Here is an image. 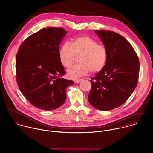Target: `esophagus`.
Wrapping results in <instances>:
<instances>
[{"instance_id":"1","label":"esophagus","mask_w":153,"mask_h":153,"mask_svg":"<svg viewBox=\"0 0 153 153\" xmlns=\"http://www.w3.org/2000/svg\"><path fill=\"white\" fill-rule=\"evenodd\" d=\"M82 79H76V80H75L74 81V82L75 83H76V84H77V83H79L80 82H82Z\"/></svg>"}]
</instances>
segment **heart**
Instances as JSON below:
<instances>
[{
    "mask_svg": "<svg viewBox=\"0 0 153 153\" xmlns=\"http://www.w3.org/2000/svg\"><path fill=\"white\" fill-rule=\"evenodd\" d=\"M59 59L61 64L69 68L76 56H79V62L69 68L67 76L76 79L87 74L89 71L96 73L105 66L108 59L107 49L89 36H81L73 39L71 43L65 42L59 50Z\"/></svg>",
    "mask_w": 153,
    "mask_h": 153,
    "instance_id": "obj_1",
    "label": "heart"
}]
</instances>
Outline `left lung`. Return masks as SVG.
Wrapping results in <instances>:
<instances>
[{
    "label": "left lung",
    "instance_id": "obj_1",
    "mask_svg": "<svg viewBox=\"0 0 153 153\" xmlns=\"http://www.w3.org/2000/svg\"><path fill=\"white\" fill-rule=\"evenodd\" d=\"M108 53L105 67L92 77L88 96L97 109L111 111L123 105L135 90L140 62L132 45L122 35L110 31H94Z\"/></svg>",
    "mask_w": 153,
    "mask_h": 153
}]
</instances>
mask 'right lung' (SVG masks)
Masks as SVG:
<instances>
[{
  "instance_id": "add662e5",
  "label": "right lung",
  "mask_w": 153,
  "mask_h": 153,
  "mask_svg": "<svg viewBox=\"0 0 153 153\" xmlns=\"http://www.w3.org/2000/svg\"><path fill=\"white\" fill-rule=\"evenodd\" d=\"M67 31L47 28L31 35L21 45L16 57L18 86L32 105L54 110L65 101L66 89L74 83L61 78L65 73L59 59L60 44Z\"/></svg>"
}]
</instances>
